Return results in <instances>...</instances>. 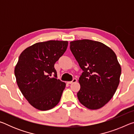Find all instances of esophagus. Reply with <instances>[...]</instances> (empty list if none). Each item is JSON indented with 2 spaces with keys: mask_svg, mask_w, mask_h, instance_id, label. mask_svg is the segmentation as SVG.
Wrapping results in <instances>:
<instances>
[{
  "mask_svg": "<svg viewBox=\"0 0 134 134\" xmlns=\"http://www.w3.org/2000/svg\"><path fill=\"white\" fill-rule=\"evenodd\" d=\"M77 81V79H72V81H67V83L68 84H71V83H75V82H76Z\"/></svg>",
  "mask_w": 134,
  "mask_h": 134,
  "instance_id": "obj_1",
  "label": "esophagus"
}]
</instances>
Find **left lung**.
<instances>
[{
    "label": "left lung",
    "mask_w": 134,
    "mask_h": 134,
    "mask_svg": "<svg viewBox=\"0 0 134 134\" xmlns=\"http://www.w3.org/2000/svg\"><path fill=\"white\" fill-rule=\"evenodd\" d=\"M70 48L83 72L77 97L88 109H98L112 99L119 84L121 65L112 49L90 40L70 42Z\"/></svg>",
    "instance_id": "1"
}]
</instances>
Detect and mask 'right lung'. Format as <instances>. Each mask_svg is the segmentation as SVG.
<instances>
[{"instance_id":"1","label":"right lung","mask_w":134,"mask_h":134,"mask_svg":"<svg viewBox=\"0 0 134 134\" xmlns=\"http://www.w3.org/2000/svg\"><path fill=\"white\" fill-rule=\"evenodd\" d=\"M67 46V41L38 42L19 55L15 68L17 85L28 102L38 110L51 109L60 100L65 83L57 79L54 64Z\"/></svg>"}]
</instances>
